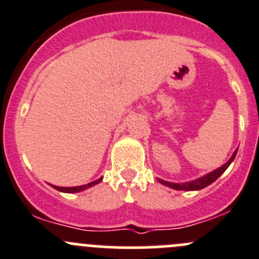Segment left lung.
<instances>
[{
	"instance_id": "obj_1",
	"label": "left lung",
	"mask_w": 259,
	"mask_h": 259,
	"mask_svg": "<svg viewBox=\"0 0 259 259\" xmlns=\"http://www.w3.org/2000/svg\"><path fill=\"white\" fill-rule=\"evenodd\" d=\"M237 152L238 149L235 150L234 153H233L232 158H230L229 160H228L227 163H225L224 165H222L220 168H218V169L212 170L211 173H207V175H205L204 177L201 178H197V180L195 181H191V182H186V183H173V182H167V181H163V180H158L159 181L162 185H165L168 186V187L170 188H175V190H182V191H196V190H201V188H205L206 186L211 185L214 181H217L218 178L220 177V176L223 175V173L225 172V169H227L228 167L230 165V163L234 160L235 155H237Z\"/></svg>"
}]
</instances>
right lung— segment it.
Here are the masks:
<instances>
[{
	"label": "right lung",
	"instance_id": "obj_1",
	"mask_svg": "<svg viewBox=\"0 0 259 259\" xmlns=\"http://www.w3.org/2000/svg\"><path fill=\"white\" fill-rule=\"evenodd\" d=\"M101 180H102V178H99V180L94 181V182L87 183V185L76 186V187H58V186H53V187H54L55 190H58V191H62V192H68V193H71V192H79V191L86 190V188L91 187V186L97 185V183H99V182H101Z\"/></svg>",
	"mask_w": 259,
	"mask_h": 259
}]
</instances>
